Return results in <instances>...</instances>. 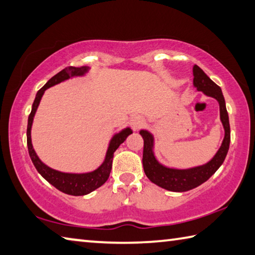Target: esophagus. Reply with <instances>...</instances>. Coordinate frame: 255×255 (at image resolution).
Returning a JSON list of instances; mask_svg holds the SVG:
<instances>
[{
	"label": "esophagus",
	"instance_id": "obj_1",
	"mask_svg": "<svg viewBox=\"0 0 255 255\" xmlns=\"http://www.w3.org/2000/svg\"><path fill=\"white\" fill-rule=\"evenodd\" d=\"M143 124H144V120H143V118H141L140 115L132 116L131 120H130V125L133 128H134V130L140 128Z\"/></svg>",
	"mask_w": 255,
	"mask_h": 255
}]
</instances>
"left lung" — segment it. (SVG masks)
I'll use <instances>...</instances> for the list:
<instances>
[{"instance_id": "8db88e82", "label": "left lung", "mask_w": 255, "mask_h": 255, "mask_svg": "<svg viewBox=\"0 0 255 255\" xmlns=\"http://www.w3.org/2000/svg\"><path fill=\"white\" fill-rule=\"evenodd\" d=\"M194 74V87L198 92H203L205 95L215 98L220 104V118L224 128V139H223L220 149L215 155L203 166L189 168V169H177L164 166L158 161L154 154V136L148 130H141L140 134L143 137V169L146 177L159 187L169 191L184 193L207 181L214 173L217 171L229 152L231 142V128L229 114H227L224 96H223L221 87L216 85L208 76L204 73L202 68L197 65L193 67Z\"/></svg>"}]
</instances>
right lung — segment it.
<instances>
[{
    "instance_id": "1",
    "label": "right lung",
    "mask_w": 255,
    "mask_h": 255,
    "mask_svg": "<svg viewBox=\"0 0 255 255\" xmlns=\"http://www.w3.org/2000/svg\"><path fill=\"white\" fill-rule=\"evenodd\" d=\"M89 67H66L65 69L59 71L57 75L53 76L48 80L47 84L44 85L38 91L37 95H35L34 102L32 104V110L28 119V128H26V143H28V150L30 158L32 160L35 169L41 175L44 179H46L49 184H51L53 187H56L58 190L62 191L67 195L71 196H84L89 193H92L97 188H100L102 185H104L106 180L109 179L110 173L112 170V162H113L114 152L118 150L119 146L127 140V137L132 134V130L130 128H125L120 132L115 133L110 140L109 146H107L106 154L104 158V161L95 170L88 171V172H62L58 171L56 169H52L48 167L46 163H43L38 154L35 153L32 145V140H31V128H32L33 118L35 115V112L38 110V106L41 101L42 95L48 88H50L55 85L59 84L65 80H68L74 77H82V76L86 75L89 71Z\"/></svg>"
}]
</instances>
